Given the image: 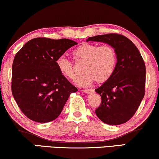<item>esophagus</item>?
<instances>
[{"mask_svg": "<svg viewBox=\"0 0 159 159\" xmlns=\"http://www.w3.org/2000/svg\"><path fill=\"white\" fill-rule=\"evenodd\" d=\"M83 92H86V93L90 94V93H93L94 89H83Z\"/></svg>", "mask_w": 159, "mask_h": 159, "instance_id": "34e87169", "label": "esophagus"}]
</instances>
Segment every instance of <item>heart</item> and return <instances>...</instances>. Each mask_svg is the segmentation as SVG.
Returning a JSON list of instances; mask_svg holds the SVG:
<instances>
[{
  "label": "heart",
  "instance_id": "1",
  "mask_svg": "<svg viewBox=\"0 0 159 159\" xmlns=\"http://www.w3.org/2000/svg\"><path fill=\"white\" fill-rule=\"evenodd\" d=\"M73 53L75 59L85 61V73L78 78V85L89 86L96 80L98 82L106 81L113 75L116 65V54L111 46L85 43L76 48ZM56 64L62 75L68 79H75L73 61L65 54L59 56L56 60Z\"/></svg>",
  "mask_w": 159,
  "mask_h": 159
}]
</instances>
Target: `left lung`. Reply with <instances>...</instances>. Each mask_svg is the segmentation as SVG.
Returning <instances> with one entry per match:
<instances>
[{"instance_id": "obj_1", "label": "left lung", "mask_w": 159, "mask_h": 159, "mask_svg": "<svg viewBox=\"0 0 159 159\" xmlns=\"http://www.w3.org/2000/svg\"><path fill=\"white\" fill-rule=\"evenodd\" d=\"M86 41L102 42L114 48L117 59L115 70L113 75L95 89L102 99L95 114L108 125L123 124L134 115L144 96V60L136 45L123 35H98Z\"/></svg>"}]
</instances>
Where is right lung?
<instances>
[{
	"label": "right lung",
	"mask_w": 159,
	"mask_h": 159,
	"mask_svg": "<svg viewBox=\"0 0 159 159\" xmlns=\"http://www.w3.org/2000/svg\"><path fill=\"white\" fill-rule=\"evenodd\" d=\"M77 44L68 39L34 38L15 55L11 92L17 106L30 120L53 121L61 114L70 94L78 91L56 64L59 56Z\"/></svg>",
	"instance_id": "right-lung-1"
}]
</instances>
